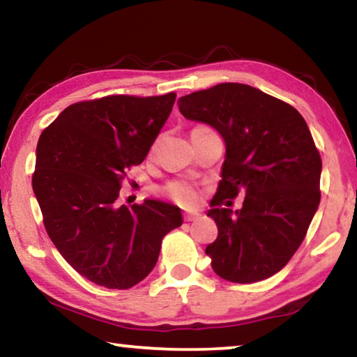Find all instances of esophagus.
<instances>
[{"label": "esophagus", "mask_w": 357, "mask_h": 357, "mask_svg": "<svg viewBox=\"0 0 357 357\" xmlns=\"http://www.w3.org/2000/svg\"><path fill=\"white\" fill-rule=\"evenodd\" d=\"M183 217H184L185 222H192V220H197L198 217H200V214H197V213H185Z\"/></svg>", "instance_id": "1"}]
</instances>
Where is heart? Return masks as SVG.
Returning a JSON list of instances; mask_svg holds the SVG:
<instances>
[{
	"mask_svg": "<svg viewBox=\"0 0 357 357\" xmlns=\"http://www.w3.org/2000/svg\"><path fill=\"white\" fill-rule=\"evenodd\" d=\"M162 195L167 197L168 200L179 204L183 208H193L198 204V190L189 181L184 179H173L168 181L159 189Z\"/></svg>",
	"mask_w": 357,
	"mask_h": 357,
	"instance_id": "b5f03b06",
	"label": "heart"
}]
</instances>
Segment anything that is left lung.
I'll return each mask as SVG.
<instances>
[{"label": "left lung", "instance_id": "obj_1", "mask_svg": "<svg viewBox=\"0 0 357 357\" xmlns=\"http://www.w3.org/2000/svg\"><path fill=\"white\" fill-rule=\"evenodd\" d=\"M178 105L187 119L219 130L227 144L208 213L219 229L206 247L213 269L233 283L268 279L299 249L321 198V155L309 126L294 107L243 83L183 96ZM239 192L246 198L233 215L225 204Z\"/></svg>", "mask_w": 357, "mask_h": 357}]
</instances>
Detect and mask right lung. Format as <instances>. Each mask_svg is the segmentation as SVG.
<instances>
[{
    "label": "right lung",
    "instance_id": "right-lung-1",
    "mask_svg": "<svg viewBox=\"0 0 357 357\" xmlns=\"http://www.w3.org/2000/svg\"><path fill=\"white\" fill-rule=\"evenodd\" d=\"M174 100L176 93L82 100L40 134L33 190L47 234L96 285H137L155 266L165 234L183 223L173 204L118 202L128 170L144 160Z\"/></svg>",
    "mask_w": 357,
    "mask_h": 357
}]
</instances>
